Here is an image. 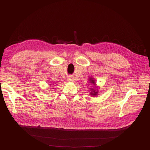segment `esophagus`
<instances>
[{
    "instance_id": "34e87169",
    "label": "esophagus",
    "mask_w": 150,
    "mask_h": 150,
    "mask_svg": "<svg viewBox=\"0 0 150 150\" xmlns=\"http://www.w3.org/2000/svg\"><path fill=\"white\" fill-rule=\"evenodd\" d=\"M68 81H69V82H73V81H74V78H69L68 79Z\"/></svg>"
}]
</instances>
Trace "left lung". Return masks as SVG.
<instances>
[{"label": "left lung", "mask_w": 150, "mask_h": 150, "mask_svg": "<svg viewBox=\"0 0 150 150\" xmlns=\"http://www.w3.org/2000/svg\"><path fill=\"white\" fill-rule=\"evenodd\" d=\"M89 80L90 81V83H91V84H94V86H95V85H96V83H95L94 79L93 78H90L89 79ZM90 91H91L90 94L91 95V96H97L98 94V91L96 88H94V89L92 88Z\"/></svg>", "instance_id": "obj_1"}]
</instances>
